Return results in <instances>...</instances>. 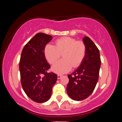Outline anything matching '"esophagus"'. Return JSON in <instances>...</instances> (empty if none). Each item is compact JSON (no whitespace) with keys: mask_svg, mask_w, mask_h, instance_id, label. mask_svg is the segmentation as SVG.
<instances>
[{"mask_svg":"<svg viewBox=\"0 0 122 122\" xmlns=\"http://www.w3.org/2000/svg\"><path fill=\"white\" fill-rule=\"evenodd\" d=\"M61 77H62V75H57V78H58V79H61Z\"/></svg>","mask_w":122,"mask_h":122,"instance_id":"esophagus-1","label":"esophagus"}]
</instances>
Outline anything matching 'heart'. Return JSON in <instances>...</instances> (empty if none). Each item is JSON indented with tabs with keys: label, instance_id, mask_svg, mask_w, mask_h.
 Returning a JSON list of instances; mask_svg holds the SVG:
<instances>
[{
	"label": "heart",
	"instance_id": "heart-1",
	"mask_svg": "<svg viewBox=\"0 0 122 122\" xmlns=\"http://www.w3.org/2000/svg\"><path fill=\"white\" fill-rule=\"evenodd\" d=\"M86 45L82 41L71 37L57 39L55 45L47 44L44 53L47 61L54 64L62 55V59L53 66V71L59 74L68 72L72 67L77 68L81 64L86 54Z\"/></svg>",
	"mask_w": 122,
	"mask_h": 122
}]
</instances>
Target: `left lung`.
I'll return each mask as SVG.
<instances>
[{
	"mask_svg": "<svg viewBox=\"0 0 122 122\" xmlns=\"http://www.w3.org/2000/svg\"><path fill=\"white\" fill-rule=\"evenodd\" d=\"M86 45V54L81 65L68 75L67 93L71 99L80 101L87 98L94 91L99 79L101 60L96 45L88 37L83 38Z\"/></svg>",
	"mask_w": 122,
	"mask_h": 122,
	"instance_id": "1",
	"label": "left lung"
}]
</instances>
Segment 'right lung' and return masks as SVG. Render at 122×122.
Listing matches in <instances>:
<instances>
[{
	"instance_id": "obj_1",
	"label": "right lung",
	"mask_w": 122,
	"mask_h": 122,
	"mask_svg": "<svg viewBox=\"0 0 122 122\" xmlns=\"http://www.w3.org/2000/svg\"><path fill=\"white\" fill-rule=\"evenodd\" d=\"M51 39L50 35L37 33L26 43L21 53V84L28 97L37 103H44L50 99L57 79L56 74L47 72L50 65L44 53L46 45Z\"/></svg>"
}]
</instances>
